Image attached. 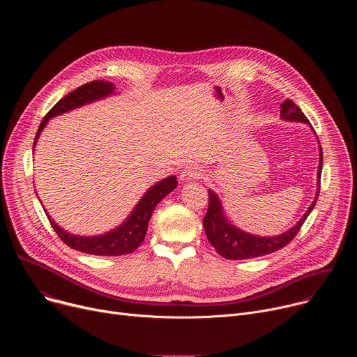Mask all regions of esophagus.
Instances as JSON below:
<instances>
[{
    "label": "esophagus",
    "mask_w": 357,
    "mask_h": 357,
    "mask_svg": "<svg viewBox=\"0 0 357 357\" xmlns=\"http://www.w3.org/2000/svg\"><path fill=\"white\" fill-rule=\"evenodd\" d=\"M205 176V169H203L202 167H197V165H193V167H188L185 168L182 172H181V181L182 182H189L192 179H199V178H203Z\"/></svg>",
    "instance_id": "obj_1"
}]
</instances>
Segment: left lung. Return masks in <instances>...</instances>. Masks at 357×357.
I'll return each mask as SVG.
<instances>
[{
    "mask_svg": "<svg viewBox=\"0 0 357 357\" xmlns=\"http://www.w3.org/2000/svg\"><path fill=\"white\" fill-rule=\"evenodd\" d=\"M281 119L287 121H299L310 124V120L305 117V114L301 112V109L294 103L292 100H285L281 105ZM312 127V126H311ZM319 167H318V189L317 196L312 202V205L305 212L302 219L289 230L284 231L278 236L271 237H260L256 234H250L234 225H231L227 218L225 216L222 203L218 197V195L213 190H208L209 193V208L206 212V216L203 218V227H205L206 237L209 243L216 248V251L222 257L229 260H244V259H254L261 257L266 254H271L282 247H285L299 231L303 222L307 220L310 213L317 205V200L319 196L321 189V174H322V148L319 146Z\"/></svg>",
    "mask_w": 357,
    "mask_h": 357,
    "instance_id": "obj_1",
    "label": "left lung"
}]
</instances>
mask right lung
<instances>
[{
    "instance_id": "1",
    "label": "right lung",
    "mask_w": 357,
    "mask_h": 357,
    "mask_svg": "<svg viewBox=\"0 0 357 357\" xmlns=\"http://www.w3.org/2000/svg\"><path fill=\"white\" fill-rule=\"evenodd\" d=\"M116 86L112 82H105V80H93L90 83H86L76 90L70 91L66 94L63 98H61L58 103L49 110V113L45 116L42 120L36 137L33 141V148L36 145V141L45 128L46 123L56 116H61L63 113H68L70 110H75L77 107H82L84 105L91 103V101L105 98L110 94H114ZM178 185L176 176L171 175L154 186H151L144 196L139 199V202L135 205L134 211L131 215L116 229H113L109 233L100 234V236H77L68 233L63 230L61 226H58L54 219H50V216L46 213L50 225H52L54 230L59 236V238L66 243L70 248L86 252V254H93V256H123V254H130L135 251L141 243L145 238L146 229H148V222L152 216V212H154L155 206L158 203L168 195L171 193Z\"/></svg>"
}]
</instances>
